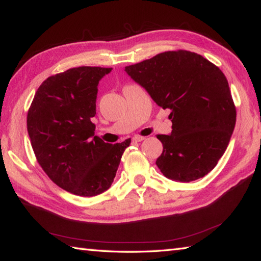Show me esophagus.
<instances>
[{
  "mask_svg": "<svg viewBox=\"0 0 261 261\" xmlns=\"http://www.w3.org/2000/svg\"><path fill=\"white\" fill-rule=\"evenodd\" d=\"M145 138H146V137H143V136H135L134 138H132V141H134V143H140V141L145 140Z\"/></svg>",
  "mask_w": 261,
  "mask_h": 261,
  "instance_id": "1",
  "label": "esophagus"
}]
</instances>
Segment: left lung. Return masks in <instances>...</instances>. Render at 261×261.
<instances>
[{
	"mask_svg": "<svg viewBox=\"0 0 261 261\" xmlns=\"http://www.w3.org/2000/svg\"><path fill=\"white\" fill-rule=\"evenodd\" d=\"M158 106L169 108L171 135H158L156 166L166 177L191 182L218 165L236 124V107L223 72L189 50L160 53L125 67Z\"/></svg>",
	"mask_w": 261,
	"mask_h": 261,
	"instance_id": "1",
	"label": "left lung"
}]
</instances>
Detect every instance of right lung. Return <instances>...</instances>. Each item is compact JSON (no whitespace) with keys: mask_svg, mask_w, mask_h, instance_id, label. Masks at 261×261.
Instances as JSON below:
<instances>
[{"mask_svg":"<svg viewBox=\"0 0 261 261\" xmlns=\"http://www.w3.org/2000/svg\"><path fill=\"white\" fill-rule=\"evenodd\" d=\"M112 68L78 67L48 77L28 112L37 161L65 191L93 197L108 190L131 139L108 144L94 136L98 84Z\"/></svg>","mask_w":261,"mask_h":261,"instance_id":"add662e5","label":"right lung"}]
</instances>
